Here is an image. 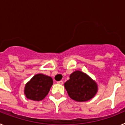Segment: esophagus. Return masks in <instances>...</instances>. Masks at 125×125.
<instances>
[{
  "label": "esophagus",
  "mask_w": 125,
  "mask_h": 125,
  "mask_svg": "<svg viewBox=\"0 0 125 125\" xmlns=\"http://www.w3.org/2000/svg\"><path fill=\"white\" fill-rule=\"evenodd\" d=\"M57 84H61V85H62L63 84V81H58V82H57Z\"/></svg>",
  "instance_id": "esophagus-1"
}]
</instances>
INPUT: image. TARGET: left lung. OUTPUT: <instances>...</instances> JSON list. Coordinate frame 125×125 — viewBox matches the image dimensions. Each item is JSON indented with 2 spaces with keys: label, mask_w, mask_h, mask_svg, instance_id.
Returning a JSON list of instances; mask_svg holds the SVG:
<instances>
[{
  "label": "left lung",
  "mask_w": 125,
  "mask_h": 125,
  "mask_svg": "<svg viewBox=\"0 0 125 125\" xmlns=\"http://www.w3.org/2000/svg\"><path fill=\"white\" fill-rule=\"evenodd\" d=\"M68 95L76 101H86L95 95L97 84L84 73L76 71L70 75V79L64 83Z\"/></svg>",
  "instance_id": "1"
}]
</instances>
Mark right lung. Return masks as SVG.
<instances>
[{"label": "right lung", "mask_w": 125, "mask_h": 125, "mask_svg": "<svg viewBox=\"0 0 125 125\" xmlns=\"http://www.w3.org/2000/svg\"><path fill=\"white\" fill-rule=\"evenodd\" d=\"M52 84L53 81L51 77L38 74L26 84L24 94L29 100L41 101L46 96Z\"/></svg>", "instance_id": "obj_1"}]
</instances>
